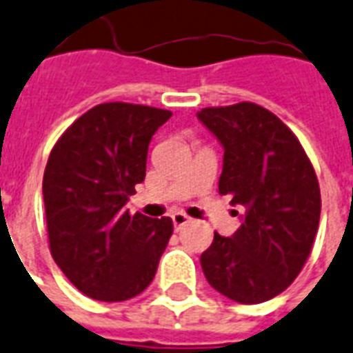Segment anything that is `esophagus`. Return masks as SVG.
Returning a JSON list of instances; mask_svg holds the SVG:
<instances>
[{"label":"esophagus","instance_id":"esophagus-1","mask_svg":"<svg viewBox=\"0 0 353 353\" xmlns=\"http://www.w3.org/2000/svg\"><path fill=\"white\" fill-rule=\"evenodd\" d=\"M171 219H173V225H174V228H176V230L184 228L185 225H190V223H191L190 215L182 214V212H174V214L171 215Z\"/></svg>","mask_w":353,"mask_h":353}]
</instances>
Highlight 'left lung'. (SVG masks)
I'll use <instances>...</instances> for the list:
<instances>
[{
  "instance_id": "obj_1",
  "label": "left lung",
  "mask_w": 353,
  "mask_h": 353,
  "mask_svg": "<svg viewBox=\"0 0 353 353\" xmlns=\"http://www.w3.org/2000/svg\"><path fill=\"white\" fill-rule=\"evenodd\" d=\"M223 149L219 193L245 208L241 226L219 234L201 265L208 283L239 304H261L293 283L315 241L321 190L310 158L267 108L237 103L196 112Z\"/></svg>"
}]
</instances>
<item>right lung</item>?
Wrapping results in <instances>:
<instances>
[{"instance_id":"1","label":"right lung","mask_w":353,"mask_h":353,"mask_svg":"<svg viewBox=\"0 0 353 353\" xmlns=\"http://www.w3.org/2000/svg\"><path fill=\"white\" fill-rule=\"evenodd\" d=\"M171 112L103 103L79 117L49 154L43 206L49 248L86 296L123 302L149 288L173 234L171 217L130 215L152 136Z\"/></svg>"}]
</instances>
